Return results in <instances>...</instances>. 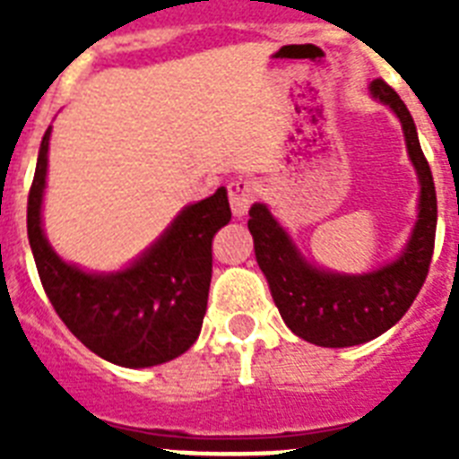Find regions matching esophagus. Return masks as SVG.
Returning <instances> with one entry per match:
<instances>
[{
  "instance_id": "esophagus-1",
  "label": "esophagus",
  "mask_w": 459,
  "mask_h": 459,
  "mask_svg": "<svg viewBox=\"0 0 459 459\" xmlns=\"http://www.w3.org/2000/svg\"><path fill=\"white\" fill-rule=\"evenodd\" d=\"M229 200L233 214L245 216L252 202L257 200V186H255L250 178H243V176H240V178H233L229 183Z\"/></svg>"
}]
</instances>
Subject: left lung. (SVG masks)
<instances>
[{"label":"left lung","instance_id":"obj_1","mask_svg":"<svg viewBox=\"0 0 459 459\" xmlns=\"http://www.w3.org/2000/svg\"><path fill=\"white\" fill-rule=\"evenodd\" d=\"M369 90L374 100L388 104L400 118L407 152L420 176V216L403 255L391 264L362 276L331 273L302 257L266 204H252L247 221L255 238L257 264L269 281L273 302L286 326L321 348L359 345L395 326L420 295L434 257L438 204L434 176L421 152L414 121L388 82L377 78L371 81Z\"/></svg>","mask_w":459,"mask_h":459}]
</instances>
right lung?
<instances>
[{
	"instance_id": "obj_1",
	"label": "right lung",
	"mask_w": 459,
	"mask_h": 459,
	"mask_svg": "<svg viewBox=\"0 0 459 459\" xmlns=\"http://www.w3.org/2000/svg\"><path fill=\"white\" fill-rule=\"evenodd\" d=\"M47 128L28 195V240L39 281L59 319L107 362L143 369L183 355L200 335L212 283V240L230 221L229 195L180 212L164 236L128 269L88 273L52 250L42 233Z\"/></svg>"
}]
</instances>
